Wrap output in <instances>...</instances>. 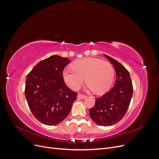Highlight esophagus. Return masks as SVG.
<instances>
[{"label": "esophagus", "instance_id": "obj_1", "mask_svg": "<svg viewBox=\"0 0 159 159\" xmlns=\"http://www.w3.org/2000/svg\"><path fill=\"white\" fill-rule=\"evenodd\" d=\"M86 98H87V96L85 95L81 94V93H79V94L78 95V98H79V99H85Z\"/></svg>", "mask_w": 159, "mask_h": 159}]
</instances>
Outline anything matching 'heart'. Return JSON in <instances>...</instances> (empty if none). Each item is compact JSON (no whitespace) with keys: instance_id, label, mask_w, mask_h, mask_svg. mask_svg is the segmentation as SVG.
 <instances>
[{"instance_id":"b5f03b06","label":"heart","mask_w":159,"mask_h":159,"mask_svg":"<svg viewBox=\"0 0 159 159\" xmlns=\"http://www.w3.org/2000/svg\"><path fill=\"white\" fill-rule=\"evenodd\" d=\"M73 70L66 68L62 72L64 80L69 87L78 90L85 81L89 90L102 94L111 87L115 70L111 64L97 57H84L71 64Z\"/></svg>"}]
</instances>
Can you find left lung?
Masks as SVG:
<instances>
[{
    "label": "left lung",
    "mask_w": 159,
    "mask_h": 159,
    "mask_svg": "<svg viewBox=\"0 0 159 159\" xmlns=\"http://www.w3.org/2000/svg\"><path fill=\"white\" fill-rule=\"evenodd\" d=\"M116 72V80L109 92L95 98L89 113L93 121L102 126H111L121 121L125 115L133 95V85L129 71L117 60L107 55Z\"/></svg>",
    "instance_id": "1"
}]
</instances>
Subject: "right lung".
Wrapping results in <instances>:
<instances>
[{"label": "right lung", "instance_id": "obj_1", "mask_svg": "<svg viewBox=\"0 0 159 159\" xmlns=\"http://www.w3.org/2000/svg\"><path fill=\"white\" fill-rule=\"evenodd\" d=\"M71 61L54 55L40 61L28 74L25 96L31 112L47 125L61 123L69 115L77 93L66 85L62 72Z\"/></svg>", "mask_w": 159, "mask_h": 159}]
</instances>
